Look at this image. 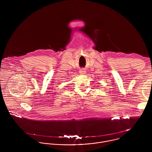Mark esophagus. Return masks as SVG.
<instances>
[{
  "mask_svg": "<svg viewBox=\"0 0 152 152\" xmlns=\"http://www.w3.org/2000/svg\"><path fill=\"white\" fill-rule=\"evenodd\" d=\"M85 72H86V71H85L84 70H83V69H82V70L80 71V72H81V73H85Z\"/></svg>",
  "mask_w": 152,
  "mask_h": 152,
  "instance_id": "esophagus-1",
  "label": "esophagus"
}]
</instances>
